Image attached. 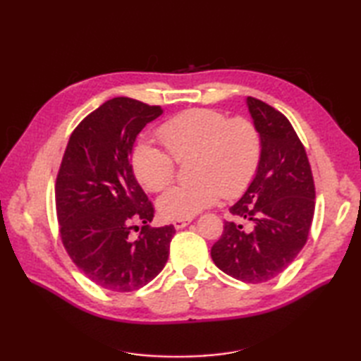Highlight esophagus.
Listing matches in <instances>:
<instances>
[{
	"instance_id": "1",
	"label": "esophagus",
	"mask_w": 361,
	"mask_h": 361,
	"mask_svg": "<svg viewBox=\"0 0 361 361\" xmlns=\"http://www.w3.org/2000/svg\"><path fill=\"white\" fill-rule=\"evenodd\" d=\"M190 221H192V219H175L173 220V226L176 228V229H181V228H185V226H188Z\"/></svg>"
}]
</instances>
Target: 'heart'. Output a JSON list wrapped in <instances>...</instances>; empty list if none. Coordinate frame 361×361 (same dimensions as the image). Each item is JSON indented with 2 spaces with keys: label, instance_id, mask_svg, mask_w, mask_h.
I'll list each match as a JSON object with an SVG mask.
<instances>
[{
  "label": "heart",
  "instance_id": "heart-1",
  "mask_svg": "<svg viewBox=\"0 0 361 361\" xmlns=\"http://www.w3.org/2000/svg\"><path fill=\"white\" fill-rule=\"evenodd\" d=\"M158 137L167 152L150 142H140L132 152L136 180L161 192L175 178V163L194 157L190 164L192 183L169 189L158 200L166 219H190L221 197L242 195L255 180L262 158V137L255 122L229 119L211 109L186 110L166 121Z\"/></svg>",
  "mask_w": 361,
  "mask_h": 361
}]
</instances>
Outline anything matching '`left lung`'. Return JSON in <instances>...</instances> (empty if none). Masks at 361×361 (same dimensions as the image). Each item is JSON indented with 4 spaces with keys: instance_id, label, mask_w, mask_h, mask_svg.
<instances>
[{
    "instance_id": "left-lung-1",
    "label": "left lung",
    "mask_w": 361,
    "mask_h": 361,
    "mask_svg": "<svg viewBox=\"0 0 361 361\" xmlns=\"http://www.w3.org/2000/svg\"><path fill=\"white\" fill-rule=\"evenodd\" d=\"M247 104L262 137V158L255 180L229 212L248 226L225 221L211 257L231 278L260 283L286 270L307 242L315 183L290 121L256 97Z\"/></svg>"
}]
</instances>
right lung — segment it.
Returning a JSON list of instances; mask_svg holds the SVG:
<instances>
[{
  "label": "right lung",
  "instance_id": "1",
  "mask_svg": "<svg viewBox=\"0 0 361 361\" xmlns=\"http://www.w3.org/2000/svg\"><path fill=\"white\" fill-rule=\"evenodd\" d=\"M161 113L158 105L110 99L74 128L59 169L56 209L62 243L75 267L106 290L141 288L167 262L175 228H149L155 208L132 169L137 133ZM136 223L143 226L132 238Z\"/></svg>",
  "mask_w": 361,
  "mask_h": 361
}]
</instances>
